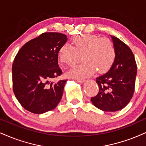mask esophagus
I'll return each mask as SVG.
<instances>
[{"instance_id": "1", "label": "esophagus", "mask_w": 146, "mask_h": 146, "mask_svg": "<svg viewBox=\"0 0 146 146\" xmlns=\"http://www.w3.org/2000/svg\"><path fill=\"white\" fill-rule=\"evenodd\" d=\"M76 80L77 82H79V83H83V82H84V79H82V78H76Z\"/></svg>"}]
</instances>
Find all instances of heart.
Returning a JSON list of instances; mask_svg holds the SVG:
<instances>
[{
    "mask_svg": "<svg viewBox=\"0 0 146 146\" xmlns=\"http://www.w3.org/2000/svg\"><path fill=\"white\" fill-rule=\"evenodd\" d=\"M72 46L64 44L58 52L59 62L68 66H73L82 59L84 62L71 70L70 74L81 78L91 76L98 71L105 73L114 64L116 57L114 43L107 37L83 34L74 37Z\"/></svg>",
    "mask_w": 146,
    "mask_h": 146,
    "instance_id": "heart-1",
    "label": "heart"
}]
</instances>
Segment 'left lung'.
<instances>
[{
    "instance_id": "left-lung-1",
    "label": "left lung",
    "mask_w": 146,
    "mask_h": 146,
    "mask_svg": "<svg viewBox=\"0 0 146 146\" xmlns=\"http://www.w3.org/2000/svg\"><path fill=\"white\" fill-rule=\"evenodd\" d=\"M116 57L110 69L96 78L100 91L91 98L98 108L105 111L122 110L129 103L135 91L137 64L133 53L125 43L111 36Z\"/></svg>"
}]
</instances>
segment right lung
Wrapping results in <instances>:
<instances>
[{
	"mask_svg": "<svg viewBox=\"0 0 146 146\" xmlns=\"http://www.w3.org/2000/svg\"><path fill=\"white\" fill-rule=\"evenodd\" d=\"M67 36L44 32L21 47L12 66L13 90L19 104L34 114L55 108L62 100L67 80L52 82L62 74L58 65L59 48Z\"/></svg>",
	"mask_w": 146,
	"mask_h": 146,
	"instance_id": "1",
	"label": "right lung"
}]
</instances>
